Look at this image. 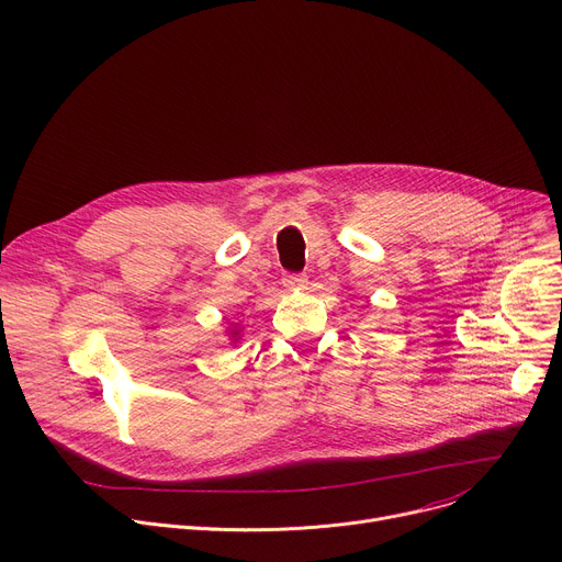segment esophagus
Instances as JSON below:
<instances>
[{"label":"esophagus","mask_w":562,"mask_h":562,"mask_svg":"<svg viewBox=\"0 0 562 562\" xmlns=\"http://www.w3.org/2000/svg\"><path fill=\"white\" fill-rule=\"evenodd\" d=\"M306 283H308L306 274H285V277H283V285H285L288 290H304Z\"/></svg>","instance_id":"esophagus-1"}]
</instances>
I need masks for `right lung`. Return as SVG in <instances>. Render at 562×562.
I'll return each mask as SVG.
<instances>
[{"instance_id": "add662e5", "label": "right lung", "mask_w": 562, "mask_h": 562, "mask_svg": "<svg viewBox=\"0 0 562 562\" xmlns=\"http://www.w3.org/2000/svg\"><path fill=\"white\" fill-rule=\"evenodd\" d=\"M226 334H228L231 345H238L240 336H243V326L240 324H231V326H226Z\"/></svg>"}]
</instances>
